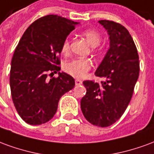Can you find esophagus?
<instances>
[{
    "instance_id": "obj_1",
    "label": "esophagus",
    "mask_w": 154,
    "mask_h": 154,
    "mask_svg": "<svg viewBox=\"0 0 154 154\" xmlns=\"http://www.w3.org/2000/svg\"><path fill=\"white\" fill-rule=\"evenodd\" d=\"M75 84H76V86L82 85V81L79 80V79H76V80H75Z\"/></svg>"
}]
</instances>
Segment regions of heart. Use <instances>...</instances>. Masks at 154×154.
Here are the masks:
<instances>
[{
	"label": "heart",
	"mask_w": 154,
	"mask_h": 154,
	"mask_svg": "<svg viewBox=\"0 0 154 154\" xmlns=\"http://www.w3.org/2000/svg\"><path fill=\"white\" fill-rule=\"evenodd\" d=\"M88 43L92 47H97L101 41V36L100 33L95 29H86L82 33ZM70 49V43L68 39L63 41L62 44V52L67 54ZM92 66L91 61L87 58H73L67 61L63 64V70L67 74L74 77H82L85 76Z\"/></svg>",
	"instance_id": "obj_1"
}]
</instances>
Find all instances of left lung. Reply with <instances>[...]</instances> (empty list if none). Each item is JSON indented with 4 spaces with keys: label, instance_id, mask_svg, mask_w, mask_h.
Returning <instances> with one entry per match:
<instances>
[{
    "label": "left lung",
    "instance_id": "left-lung-1",
    "mask_svg": "<svg viewBox=\"0 0 154 154\" xmlns=\"http://www.w3.org/2000/svg\"><path fill=\"white\" fill-rule=\"evenodd\" d=\"M98 22L107 30L110 47L95 74L106 81L100 85L93 81H84L87 93L82 98L81 109L91 124L107 127L122 116L132 98L139 78V60L127 29L106 20Z\"/></svg>",
    "mask_w": 154,
    "mask_h": 154
}]
</instances>
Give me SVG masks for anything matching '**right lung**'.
I'll list each match as a JSON object with an SVG mask.
<instances>
[{"instance_id": "right-lung-1", "label": "right lung", "mask_w": 154, "mask_h": 154, "mask_svg": "<svg viewBox=\"0 0 154 154\" xmlns=\"http://www.w3.org/2000/svg\"><path fill=\"white\" fill-rule=\"evenodd\" d=\"M77 24L57 15H46L32 23L19 42L11 60L10 86L15 109L27 124L49 121L61 97L75 86L73 77L59 72V54ZM57 71L59 77L52 78Z\"/></svg>"}]
</instances>
